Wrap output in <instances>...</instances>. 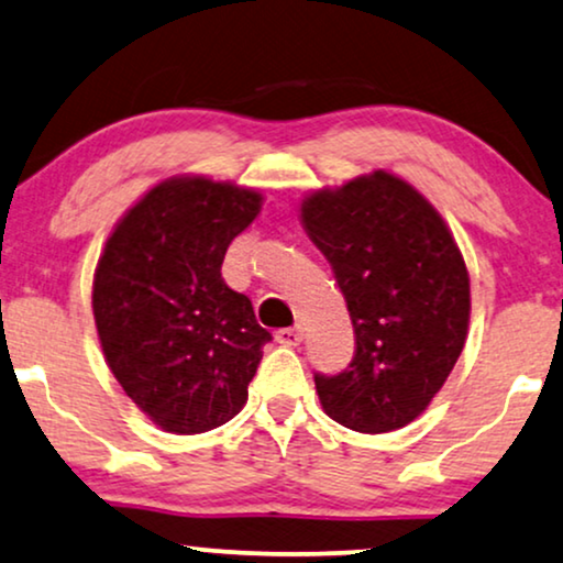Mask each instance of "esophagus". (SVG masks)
<instances>
[{"mask_svg": "<svg viewBox=\"0 0 563 563\" xmlns=\"http://www.w3.org/2000/svg\"><path fill=\"white\" fill-rule=\"evenodd\" d=\"M275 340L286 347H296V345H301L303 332H301V327H283V330L275 332Z\"/></svg>", "mask_w": 563, "mask_h": 563, "instance_id": "34e87169", "label": "esophagus"}]
</instances>
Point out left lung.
<instances>
[{
  "mask_svg": "<svg viewBox=\"0 0 563 563\" xmlns=\"http://www.w3.org/2000/svg\"><path fill=\"white\" fill-rule=\"evenodd\" d=\"M298 220L330 262L355 332L351 366L314 376L322 410L358 433L402 429L465 347L471 275L457 241L421 191L384 168L311 189Z\"/></svg>",
  "mask_w": 563,
  "mask_h": 563,
  "instance_id": "obj_1",
  "label": "left lung"
}]
</instances>
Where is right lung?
I'll return each mask as SVG.
<instances>
[{
  "instance_id": "obj_1",
  "label": "right lung",
  "mask_w": 563,
  "mask_h": 563,
  "mask_svg": "<svg viewBox=\"0 0 563 563\" xmlns=\"http://www.w3.org/2000/svg\"><path fill=\"white\" fill-rule=\"evenodd\" d=\"M262 202L260 189L236 181L168 176L106 239L92 275L103 358L163 431H212L246 405L269 332L220 265Z\"/></svg>"
}]
</instances>
